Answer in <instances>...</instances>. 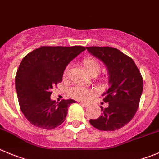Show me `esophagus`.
Returning <instances> with one entry per match:
<instances>
[{"instance_id": "obj_1", "label": "esophagus", "mask_w": 159, "mask_h": 159, "mask_svg": "<svg viewBox=\"0 0 159 159\" xmlns=\"http://www.w3.org/2000/svg\"><path fill=\"white\" fill-rule=\"evenodd\" d=\"M80 104H81V105H82V106H84V107H88V106H89V103H87V102H80Z\"/></svg>"}]
</instances>
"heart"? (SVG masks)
<instances>
[{"label":"heart","mask_w":159,"mask_h":159,"mask_svg":"<svg viewBox=\"0 0 159 159\" xmlns=\"http://www.w3.org/2000/svg\"><path fill=\"white\" fill-rule=\"evenodd\" d=\"M82 64L84 70L92 76H95L98 74H99L100 70H101V65L99 64V63L91 57L83 59ZM69 67H67L64 70V75H67ZM92 95H93V92L92 90L81 87V86H75V87L70 89V96L78 100H87Z\"/></svg>","instance_id":"heart-1"}]
</instances>
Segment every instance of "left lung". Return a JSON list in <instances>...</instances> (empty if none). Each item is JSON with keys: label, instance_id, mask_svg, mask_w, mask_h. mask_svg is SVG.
Wrapping results in <instances>:
<instances>
[{"label": "left lung", "instance_id": "8db88e82", "mask_svg": "<svg viewBox=\"0 0 159 159\" xmlns=\"http://www.w3.org/2000/svg\"><path fill=\"white\" fill-rule=\"evenodd\" d=\"M88 51L106 66L109 88L102 96L109 103L101 106L102 115L90 120L91 125L104 131L119 130L134 116L143 92V78L134 61L117 50L109 47H86Z\"/></svg>", "mask_w": 159, "mask_h": 159}]
</instances>
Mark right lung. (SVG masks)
Returning <instances> with one entry per match:
<instances>
[{"label":"right lung","mask_w":159,"mask_h":159,"mask_svg":"<svg viewBox=\"0 0 159 159\" xmlns=\"http://www.w3.org/2000/svg\"><path fill=\"white\" fill-rule=\"evenodd\" d=\"M84 50L81 46L41 47L23 58L15 76V89L20 109L32 125L52 130L65 120L68 106L75 102L51 100V90L62 81L67 64Z\"/></svg>","instance_id":"1"}]
</instances>
